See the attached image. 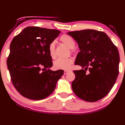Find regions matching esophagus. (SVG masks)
<instances>
[{
  "mask_svg": "<svg viewBox=\"0 0 125 125\" xmlns=\"http://www.w3.org/2000/svg\"><path fill=\"white\" fill-rule=\"evenodd\" d=\"M68 72H69V71H68V70H64V75H65V74H67V73H68Z\"/></svg>",
  "mask_w": 125,
  "mask_h": 125,
  "instance_id": "esophagus-1",
  "label": "esophagus"
}]
</instances>
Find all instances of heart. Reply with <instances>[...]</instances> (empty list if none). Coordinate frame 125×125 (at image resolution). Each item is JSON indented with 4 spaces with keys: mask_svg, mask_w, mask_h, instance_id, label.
<instances>
[{
    "mask_svg": "<svg viewBox=\"0 0 125 125\" xmlns=\"http://www.w3.org/2000/svg\"><path fill=\"white\" fill-rule=\"evenodd\" d=\"M61 42L66 45L67 47L71 49V52H74V48L75 46V41L73 38L67 35H63L60 38ZM48 51L50 56L52 59L56 57L55 55V43L54 42L50 43L48 46ZM73 63V59L72 58H59L56 60L53 63L54 68L56 70H67L71 67L72 64Z\"/></svg>",
    "mask_w": 125,
    "mask_h": 125,
    "instance_id": "1",
    "label": "heart"
}]
</instances>
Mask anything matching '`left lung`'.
Returning a JSON list of instances; mask_svg holds the SVG:
<instances>
[{
    "label": "left lung",
    "instance_id": "8db88e82",
    "mask_svg": "<svg viewBox=\"0 0 125 125\" xmlns=\"http://www.w3.org/2000/svg\"><path fill=\"white\" fill-rule=\"evenodd\" d=\"M67 34L77 41L80 50L75 64L83 68L73 71V92L87 102L103 98L118 77L120 59L118 48L103 31L83 30Z\"/></svg>",
    "mask_w": 125,
    "mask_h": 125
}]
</instances>
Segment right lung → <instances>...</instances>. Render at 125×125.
Returning <instances> with one entry per match:
<instances>
[{"label":"right lung","mask_w":125,"mask_h":125,"mask_svg":"<svg viewBox=\"0 0 125 125\" xmlns=\"http://www.w3.org/2000/svg\"><path fill=\"white\" fill-rule=\"evenodd\" d=\"M60 33L57 30L28 27L12 40L7 65L12 83L23 97L42 100L55 90L63 70L49 69L53 64L48 46Z\"/></svg>","instance_id":"right-lung-1"}]
</instances>
